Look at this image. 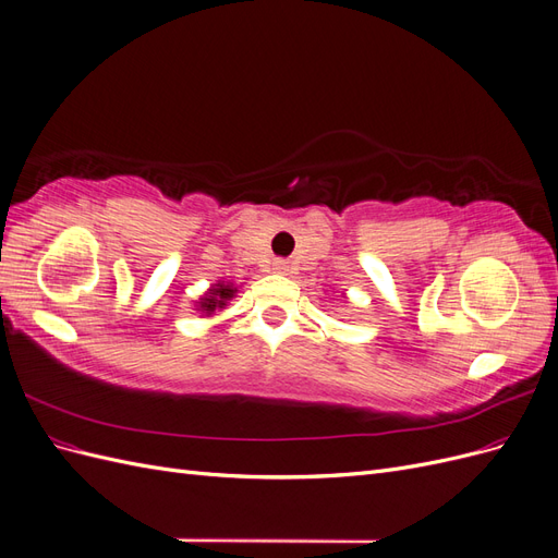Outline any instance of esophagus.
<instances>
[{
  "instance_id": "esophagus-1",
  "label": "esophagus",
  "mask_w": 558,
  "mask_h": 558,
  "mask_svg": "<svg viewBox=\"0 0 558 558\" xmlns=\"http://www.w3.org/2000/svg\"><path fill=\"white\" fill-rule=\"evenodd\" d=\"M272 269H275V272H279V275H291V265L286 263V260H275Z\"/></svg>"
}]
</instances>
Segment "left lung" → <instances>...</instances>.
<instances>
[{
	"label": "left lung",
	"instance_id": "8db88e82",
	"mask_svg": "<svg viewBox=\"0 0 558 558\" xmlns=\"http://www.w3.org/2000/svg\"><path fill=\"white\" fill-rule=\"evenodd\" d=\"M342 298H344V293H342Z\"/></svg>",
	"mask_w": 558,
	"mask_h": 558
}]
</instances>
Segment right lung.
<instances>
[{"label":"right lung","instance_id":"1","mask_svg":"<svg viewBox=\"0 0 558 558\" xmlns=\"http://www.w3.org/2000/svg\"><path fill=\"white\" fill-rule=\"evenodd\" d=\"M234 295H238V286L230 281H216L209 286L205 295L195 300V310L202 316H211L216 310H223L228 305V300H232Z\"/></svg>","mask_w":558,"mask_h":558}]
</instances>
